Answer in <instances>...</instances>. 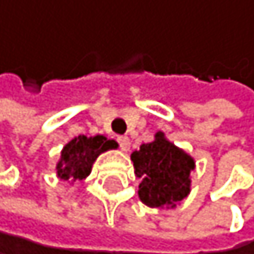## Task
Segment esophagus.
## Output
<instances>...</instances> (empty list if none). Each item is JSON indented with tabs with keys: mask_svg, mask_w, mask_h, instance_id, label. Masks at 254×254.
Masks as SVG:
<instances>
[{
	"mask_svg": "<svg viewBox=\"0 0 254 254\" xmlns=\"http://www.w3.org/2000/svg\"><path fill=\"white\" fill-rule=\"evenodd\" d=\"M118 144H120V147H122V150L123 152H128L129 150V137L128 136H118Z\"/></svg>",
	"mask_w": 254,
	"mask_h": 254,
	"instance_id": "esophagus-1",
	"label": "esophagus"
}]
</instances>
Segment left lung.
Returning a JSON list of instances; mask_svg holds the SVG:
<instances>
[{"label":"left lung","mask_w":254,"mask_h":254,"mask_svg":"<svg viewBox=\"0 0 254 254\" xmlns=\"http://www.w3.org/2000/svg\"><path fill=\"white\" fill-rule=\"evenodd\" d=\"M134 174L140 179L139 200L150 208H176L192 190L195 160L174 145L163 131L131 153Z\"/></svg>","instance_id":"left-lung-1"}]
</instances>
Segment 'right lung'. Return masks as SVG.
Instances as JSON below:
<instances>
[{"mask_svg": "<svg viewBox=\"0 0 254 254\" xmlns=\"http://www.w3.org/2000/svg\"><path fill=\"white\" fill-rule=\"evenodd\" d=\"M114 149H118L117 140L101 134L92 137L81 134L73 137L61 150V157L56 163L57 178L61 181H68L70 186H73L76 181L86 179L97 157Z\"/></svg>", "mask_w": 254, "mask_h": 254, "instance_id": "obj_1", "label": "right lung"}]
</instances>
